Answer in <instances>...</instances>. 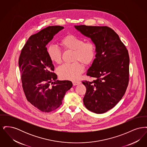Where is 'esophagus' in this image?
<instances>
[{
    "instance_id": "34e87169",
    "label": "esophagus",
    "mask_w": 147,
    "mask_h": 147,
    "mask_svg": "<svg viewBox=\"0 0 147 147\" xmlns=\"http://www.w3.org/2000/svg\"><path fill=\"white\" fill-rule=\"evenodd\" d=\"M80 83V82H79V81H78V80H74V81H73V85H78V84H79Z\"/></svg>"
}]
</instances>
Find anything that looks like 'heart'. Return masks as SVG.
<instances>
[{"label":"heart","instance_id":"obj_1","mask_svg":"<svg viewBox=\"0 0 147 147\" xmlns=\"http://www.w3.org/2000/svg\"><path fill=\"white\" fill-rule=\"evenodd\" d=\"M61 45L65 49L74 51L73 60H78L87 65L93 61L96 55V46L92 41L84 42L78 36L68 35L61 40ZM50 59L53 63H60L62 59L61 49L55 45H51L47 49ZM82 64L76 61L72 63H64L58 68V73L62 79L73 80L77 79L83 71Z\"/></svg>","mask_w":147,"mask_h":147}]
</instances>
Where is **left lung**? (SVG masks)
Instances as JSON below:
<instances>
[{"label": "left lung", "mask_w": 147, "mask_h": 147, "mask_svg": "<svg viewBox=\"0 0 147 147\" xmlns=\"http://www.w3.org/2000/svg\"><path fill=\"white\" fill-rule=\"evenodd\" d=\"M96 46L95 58L87 70L94 80L83 81L85 107L96 113L112 109L121 100L129 81V58L119 35L107 26H74Z\"/></svg>", "instance_id": "obj_1"}]
</instances>
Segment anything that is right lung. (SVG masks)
<instances>
[{
  "label": "right lung",
  "instance_id": "add662e5",
  "mask_svg": "<svg viewBox=\"0 0 147 147\" xmlns=\"http://www.w3.org/2000/svg\"><path fill=\"white\" fill-rule=\"evenodd\" d=\"M64 28L51 26L31 36L19 59L22 88L28 101L42 112H49L62 104L65 92L72 87L69 80H58L46 45Z\"/></svg>",
  "mask_w": 147,
  "mask_h": 147
}]
</instances>
